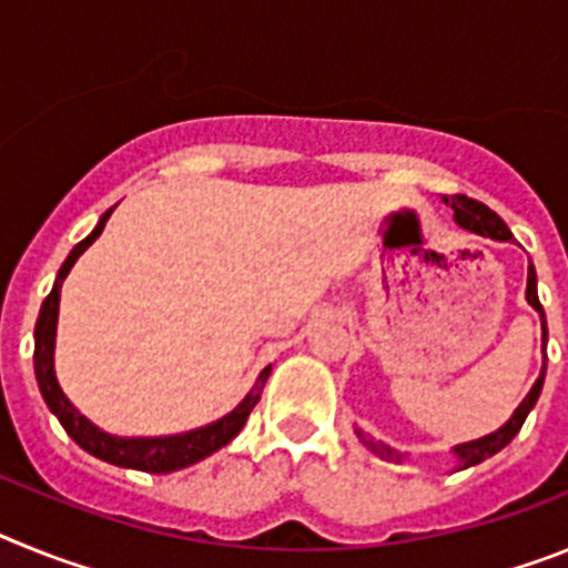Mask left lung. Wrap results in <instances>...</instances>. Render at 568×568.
<instances>
[{
  "label": "left lung",
  "instance_id": "obj_1",
  "mask_svg": "<svg viewBox=\"0 0 568 568\" xmlns=\"http://www.w3.org/2000/svg\"><path fill=\"white\" fill-rule=\"evenodd\" d=\"M444 202L453 207L455 222H458L464 230H469V233L486 235V239H495V241H511V233H509V227L504 224V219H500L498 213H491L486 204L475 202V199H469V195H453V199H444ZM526 301H529L531 307L540 313V318H544V307H540V298H538V275H535V267H531V264H529V275H526ZM544 346H546V318H544ZM544 375H546V366L540 369V378L535 381V386L529 389V395L520 400L518 409L511 413V418L500 426L498 433L484 435V438H478V440H469V444L455 446L453 453H455V458H458V469H469V466L491 458V455L500 453V449H504V446L520 433V426H524L526 415L531 413V406L538 404L540 389H544ZM358 438L364 440L366 449H373V453L381 455V458L395 460V464H400V460H404V455H400L398 449H393V446L381 444V440L369 438V435H364V433H358Z\"/></svg>",
  "mask_w": 568,
  "mask_h": 568
}]
</instances>
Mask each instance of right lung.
Masks as SVG:
<instances>
[{
    "label": "right lung",
    "mask_w": 568,
    "mask_h": 568,
    "mask_svg": "<svg viewBox=\"0 0 568 568\" xmlns=\"http://www.w3.org/2000/svg\"><path fill=\"white\" fill-rule=\"evenodd\" d=\"M110 213H113V207L99 219L97 230H93L88 239L79 241L77 247L70 250L68 258H64L62 270H59L57 275V284H53L50 295L44 298L42 310H39L37 333H33V338H37L33 366H37V381H39V389H42L44 404H48L50 413L57 415L59 424L64 426V433L77 440L84 453H90L99 460H108V464L113 466H124V469L164 475V471H175V469H184V466L190 464H199V460H204L207 455H213L215 449L227 446L230 440L241 433V426L247 424L250 413H253V406L258 404L261 389H264V384H267L270 369H273V366H267V369L258 375L253 393L241 400L233 413L219 418L215 424L202 426V429H190V433H182V435H164V438H115V435L102 433L99 426L90 424V420L79 413L77 406L70 404L68 395H64L62 386H59L57 369H53V346H57V321H59V295H62V281L68 278L70 267L77 264L79 255H82L84 250L99 239V235H102Z\"/></svg>",
    "instance_id": "right-lung-1"
}]
</instances>
